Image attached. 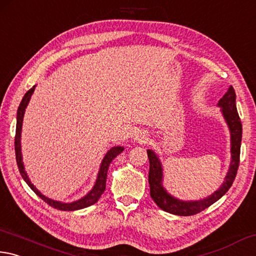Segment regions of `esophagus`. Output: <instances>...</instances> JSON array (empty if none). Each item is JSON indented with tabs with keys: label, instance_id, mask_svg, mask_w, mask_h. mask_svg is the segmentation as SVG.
I'll list each match as a JSON object with an SVG mask.
<instances>
[{
	"label": "esophagus",
	"instance_id": "1",
	"mask_svg": "<svg viewBox=\"0 0 256 256\" xmlns=\"http://www.w3.org/2000/svg\"><path fill=\"white\" fill-rule=\"evenodd\" d=\"M146 138V134L144 132H137L135 134V140L138 142H145Z\"/></svg>",
	"mask_w": 256,
	"mask_h": 256
}]
</instances>
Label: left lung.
I'll return each instance as SVG.
<instances>
[{"mask_svg": "<svg viewBox=\"0 0 256 256\" xmlns=\"http://www.w3.org/2000/svg\"><path fill=\"white\" fill-rule=\"evenodd\" d=\"M218 106H222V111L226 122L230 127L232 137V160L230 168L225 178V182L219 189L208 198L199 201H181L174 196H170L162 186V166L153 150H147V155L150 158V174L148 182L150 189V196L155 201V204L164 212L178 214V216H194L208 208L212 204L216 202L222 196L230 190L232 182H234L237 170L240 165V142H242V122L236 109V94L232 86H230L218 102Z\"/></svg>", "mask_w": 256, "mask_h": 256, "instance_id": "8db88e82", "label": "left lung"}]
</instances>
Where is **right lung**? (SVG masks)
Instances as JSON below:
<instances>
[{"label":"right lung","instance_id":"obj_1","mask_svg":"<svg viewBox=\"0 0 256 256\" xmlns=\"http://www.w3.org/2000/svg\"><path fill=\"white\" fill-rule=\"evenodd\" d=\"M34 91V86L31 88L28 92L24 94V98L20 103L19 108H18V114H16V138H14V150H16V164L18 168H19V171L21 176L24 178V180L26 182V184L30 186V189L32 190L36 194L40 196L44 202L48 204L50 207L58 209V210H62V212H73V210H78V209H83L90 207L93 204H96V201L100 199V196H102L103 192L106 190V174H108V170H109V165L110 163L116 158L121 152L124 150V147H114L111 148L109 152H108L106 155L103 158L101 166H100V171H98V178L96 184H94L93 189L88 192V194L83 196L82 199H80L78 201H74V202L70 204H62L60 202V201H54L52 199H48L46 196H42L40 192L36 189L32 183L30 182L28 176L24 171V163H22V156H21V144H20V138H21V129H22V120H24V110L26 106H28L29 100L32 93Z\"/></svg>","mask_w":256,"mask_h":256}]
</instances>
